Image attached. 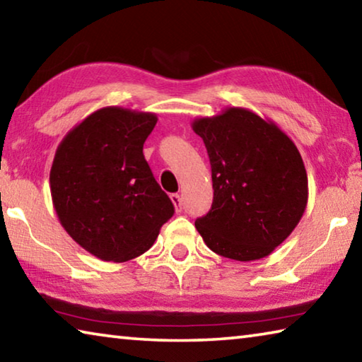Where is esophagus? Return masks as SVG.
<instances>
[{
  "mask_svg": "<svg viewBox=\"0 0 362 362\" xmlns=\"http://www.w3.org/2000/svg\"><path fill=\"white\" fill-rule=\"evenodd\" d=\"M170 198H173V203L175 206V211L177 212H182V198H180V194L179 193H174L173 196H170Z\"/></svg>",
  "mask_w": 362,
  "mask_h": 362,
  "instance_id": "34e87169",
  "label": "esophagus"
}]
</instances>
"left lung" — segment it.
Listing matches in <instances>:
<instances>
[{"label": "left lung", "mask_w": 362, "mask_h": 362, "mask_svg": "<svg viewBox=\"0 0 362 362\" xmlns=\"http://www.w3.org/2000/svg\"><path fill=\"white\" fill-rule=\"evenodd\" d=\"M212 169L214 201L194 226L226 259L269 255L296 228L308 201V177L297 146L272 121L246 108L193 121Z\"/></svg>", "instance_id": "left-lung-1"}]
</instances>
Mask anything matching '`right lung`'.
Returning a JSON list of instances; mask_svg holds the SVG:
<instances>
[{
    "label": "right lung",
    "mask_w": 362,
    "mask_h": 362,
    "mask_svg": "<svg viewBox=\"0 0 362 362\" xmlns=\"http://www.w3.org/2000/svg\"><path fill=\"white\" fill-rule=\"evenodd\" d=\"M156 115L105 107L66 134L49 175L65 231L107 262L146 252L174 204L153 177L144 144Z\"/></svg>",
    "instance_id": "obj_1"
}]
</instances>
